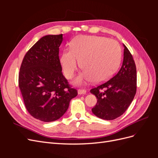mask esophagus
<instances>
[{
    "mask_svg": "<svg viewBox=\"0 0 158 158\" xmlns=\"http://www.w3.org/2000/svg\"><path fill=\"white\" fill-rule=\"evenodd\" d=\"M78 94L81 95V94H86V90L85 89H78Z\"/></svg>",
    "mask_w": 158,
    "mask_h": 158,
    "instance_id": "1",
    "label": "esophagus"
}]
</instances>
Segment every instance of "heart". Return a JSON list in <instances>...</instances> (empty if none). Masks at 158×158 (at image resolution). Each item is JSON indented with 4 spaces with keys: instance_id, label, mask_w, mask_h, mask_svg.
<instances>
[{
    "instance_id": "b5f03b06",
    "label": "heart",
    "mask_w": 158,
    "mask_h": 158,
    "mask_svg": "<svg viewBox=\"0 0 158 158\" xmlns=\"http://www.w3.org/2000/svg\"><path fill=\"white\" fill-rule=\"evenodd\" d=\"M121 56V47L116 41L101 36L80 35L72 41L70 49L62 52L60 63L66 78L72 79L80 62L84 71L75 83L82 85L92 80L101 82L109 78L118 68Z\"/></svg>"
}]
</instances>
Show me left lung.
Listing matches in <instances>:
<instances>
[{
  "mask_svg": "<svg viewBox=\"0 0 158 158\" xmlns=\"http://www.w3.org/2000/svg\"><path fill=\"white\" fill-rule=\"evenodd\" d=\"M123 45V61L118 73L107 82L90 90L98 99L92 111L105 120H113L122 115L136 92V64L131 52Z\"/></svg>",
  "mask_w": 158,
  "mask_h": 158,
  "instance_id": "1",
  "label": "left lung"
}]
</instances>
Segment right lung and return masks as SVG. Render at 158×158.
I'll list each match as a JSON object with an SVG mask.
<instances>
[{"instance_id":"obj_1","label":"right lung","mask_w":158,"mask_h":158,"mask_svg":"<svg viewBox=\"0 0 158 158\" xmlns=\"http://www.w3.org/2000/svg\"><path fill=\"white\" fill-rule=\"evenodd\" d=\"M63 34L41 37L26 52L18 76V84L27 111L44 122L54 121L68 109L78 95L62 73L59 47Z\"/></svg>"}]
</instances>
